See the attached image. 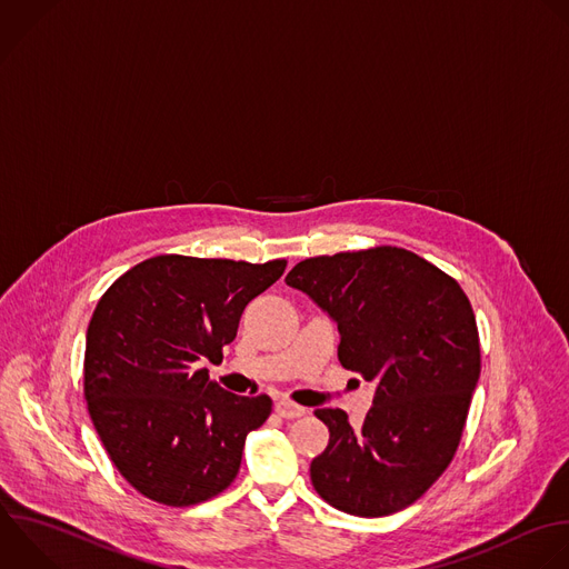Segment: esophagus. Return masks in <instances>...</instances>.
Instances as JSON below:
<instances>
[{
  "label": "esophagus",
  "instance_id": "1",
  "mask_svg": "<svg viewBox=\"0 0 569 569\" xmlns=\"http://www.w3.org/2000/svg\"><path fill=\"white\" fill-rule=\"evenodd\" d=\"M274 411H277V416H281L283 420H295V418L306 416V409L299 407V405H295V402H290V400H279V402L274 405Z\"/></svg>",
  "mask_w": 569,
  "mask_h": 569
}]
</instances>
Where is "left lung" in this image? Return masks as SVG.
<instances>
[{
    "instance_id": "8db88e82",
    "label": "left lung",
    "mask_w": 569,
    "mask_h": 569,
    "mask_svg": "<svg viewBox=\"0 0 569 569\" xmlns=\"http://www.w3.org/2000/svg\"><path fill=\"white\" fill-rule=\"evenodd\" d=\"M286 283L335 319L341 366L375 382L361 427H350L341 409L315 411L330 431L310 462L315 491L361 518L413 505L451 465L480 377L465 290L393 246L306 259Z\"/></svg>"
}]
</instances>
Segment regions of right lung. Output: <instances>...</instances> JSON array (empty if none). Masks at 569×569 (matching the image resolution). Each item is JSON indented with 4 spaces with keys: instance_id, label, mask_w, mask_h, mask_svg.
<instances>
[{
    "instance_id": "obj_1",
    "label": "right lung",
    "mask_w": 569,
    "mask_h": 569,
    "mask_svg": "<svg viewBox=\"0 0 569 569\" xmlns=\"http://www.w3.org/2000/svg\"><path fill=\"white\" fill-rule=\"evenodd\" d=\"M286 263L160 254L100 297L84 398L111 462L149 500L199 505L237 478L246 436L268 420L272 400L228 393L197 366L223 359L246 306Z\"/></svg>"
}]
</instances>
